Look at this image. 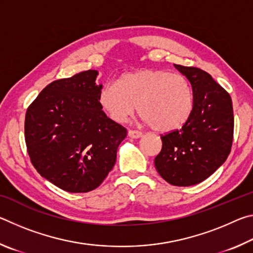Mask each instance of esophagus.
I'll use <instances>...</instances> for the list:
<instances>
[{
    "instance_id": "1",
    "label": "esophagus",
    "mask_w": 253,
    "mask_h": 253,
    "mask_svg": "<svg viewBox=\"0 0 253 253\" xmlns=\"http://www.w3.org/2000/svg\"><path fill=\"white\" fill-rule=\"evenodd\" d=\"M128 136L130 137V138H140V137L143 136V132L142 131H138V130H128Z\"/></svg>"
}]
</instances>
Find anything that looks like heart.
Wrapping results in <instances>:
<instances>
[{"instance_id":"1","label":"heart","mask_w":253,"mask_h":253,"mask_svg":"<svg viewBox=\"0 0 253 253\" xmlns=\"http://www.w3.org/2000/svg\"><path fill=\"white\" fill-rule=\"evenodd\" d=\"M98 104L110 119L124 123L137 110L142 121L158 131L182 127L192 115L194 95L185 76L144 69L108 81L98 93Z\"/></svg>"}]
</instances>
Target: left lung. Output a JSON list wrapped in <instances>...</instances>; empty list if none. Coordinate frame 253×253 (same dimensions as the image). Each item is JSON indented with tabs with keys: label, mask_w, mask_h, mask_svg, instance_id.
Segmentation results:
<instances>
[{
	"label": "left lung",
	"mask_w": 253,
	"mask_h": 253,
	"mask_svg": "<svg viewBox=\"0 0 253 253\" xmlns=\"http://www.w3.org/2000/svg\"><path fill=\"white\" fill-rule=\"evenodd\" d=\"M174 67L191 83L194 106L181 129L161 136L155 168L166 182L191 186L207 179L228 158L233 140V107L228 92L208 72Z\"/></svg>",
	"instance_id": "8db88e82"
}]
</instances>
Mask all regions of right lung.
<instances>
[{"label": "right lung", "mask_w": 253, "mask_h": 253, "mask_svg": "<svg viewBox=\"0 0 253 253\" xmlns=\"http://www.w3.org/2000/svg\"><path fill=\"white\" fill-rule=\"evenodd\" d=\"M97 70L46 85L29 106L24 134L32 164L42 177L70 193L100 185L116 163L126 128L98 104Z\"/></svg>", "instance_id": "add662e5"}]
</instances>
